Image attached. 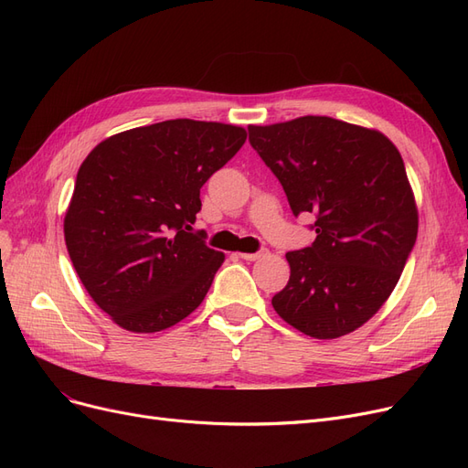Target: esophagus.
<instances>
[{
	"label": "esophagus",
	"instance_id": "1",
	"mask_svg": "<svg viewBox=\"0 0 468 468\" xmlns=\"http://www.w3.org/2000/svg\"><path fill=\"white\" fill-rule=\"evenodd\" d=\"M239 258L242 260H246V261H256V260H261V258H265V256H269V250L267 248H261L260 251H256V253H238Z\"/></svg>",
	"mask_w": 468,
	"mask_h": 468
}]
</instances>
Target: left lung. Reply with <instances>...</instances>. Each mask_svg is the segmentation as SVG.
Instances as JSON below:
<instances>
[{
    "mask_svg": "<svg viewBox=\"0 0 468 468\" xmlns=\"http://www.w3.org/2000/svg\"><path fill=\"white\" fill-rule=\"evenodd\" d=\"M250 144L285 189L294 217L313 212V246L287 253L291 277L271 304L299 332L357 330L394 291L418 236L400 152L373 129L332 117L248 126Z\"/></svg>",
    "mask_w": 468,
    "mask_h": 468,
    "instance_id": "obj_1",
    "label": "left lung"
}]
</instances>
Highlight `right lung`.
Here are the masks:
<instances>
[{
	"instance_id": "obj_1",
	"label": "right lung",
	"mask_w": 468,
	"mask_h": 468,
	"mask_svg": "<svg viewBox=\"0 0 468 468\" xmlns=\"http://www.w3.org/2000/svg\"><path fill=\"white\" fill-rule=\"evenodd\" d=\"M244 143L242 126L176 119L109 136L80 165L66 248L121 328L162 332L203 303L224 253L193 232L201 187Z\"/></svg>"
}]
</instances>
